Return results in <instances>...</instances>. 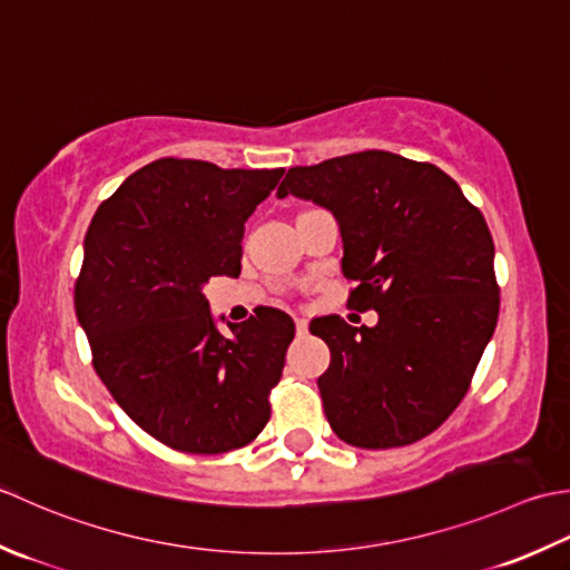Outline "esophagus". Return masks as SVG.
Here are the masks:
<instances>
[{
    "instance_id": "1",
    "label": "esophagus",
    "mask_w": 570,
    "mask_h": 570,
    "mask_svg": "<svg viewBox=\"0 0 570 570\" xmlns=\"http://www.w3.org/2000/svg\"><path fill=\"white\" fill-rule=\"evenodd\" d=\"M295 327H297V334H299V336H302V334H307V320L297 317V320H295Z\"/></svg>"
}]
</instances>
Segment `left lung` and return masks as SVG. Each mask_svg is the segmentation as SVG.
Listing matches in <instances>:
<instances>
[{"label":"left lung","instance_id":"1","mask_svg":"<svg viewBox=\"0 0 570 570\" xmlns=\"http://www.w3.org/2000/svg\"><path fill=\"white\" fill-rule=\"evenodd\" d=\"M289 194L332 212L350 307L379 312L374 327L309 322L332 352L317 379L324 415L354 448L411 445L458 409L494 334L487 220L443 169L383 149L293 167L277 199Z\"/></svg>","mask_w":570,"mask_h":570}]
</instances>
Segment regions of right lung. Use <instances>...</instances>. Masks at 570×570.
<instances>
[{
    "label": "right lung",
    "instance_id": "obj_1",
    "mask_svg": "<svg viewBox=\"0 0 570 570\" xmlns=\"http://www.w3.org/2000/svg\"><path fill=\"white\" fill-rule=\"evenodd\" d=\"M281 177L283 169L157 159L130 174L88 226L76 317L92 366L120 409L174 450H236L271 417L293 317L261 307L220 334L204 285L238 277L243 226Z\"/></svg>",
    "mask_w": 570,
    "mask_h": 570
}]
</instances>
